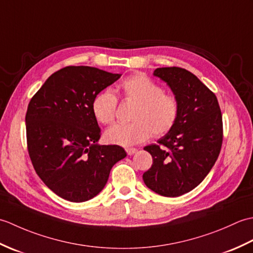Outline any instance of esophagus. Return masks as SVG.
Instances as JSON below:
<instances>
[{
  "mask_svg": "<svg viewBox=\"0 0 253 253\" xmlns=\"http://www.w3.org/2000/svg\"><path fill=\"white\" fill-rule=\"evenodd\" d=\"M126 152H127L128 155H132V154H135L137 152V149L136 148H127Z\"/></svg>",
  "mask_w": 253,
  "mask_h": 253,
  "instance_id": "1",
  "label": "esophagus"
}]
</instances>
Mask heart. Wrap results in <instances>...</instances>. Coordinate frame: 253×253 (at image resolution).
<instances>
[{
	"instance_id": "b5f03b06",
	"label": "heart",
	"mask_w": 253,
	"mask_h": 253,
	"mask_svg": "<svg viewBox=\"0 0 253 253\" xmlns=\"http://www.w3.org/2000/svg\"><path fill=\"white\" fill-rule=\"evenodd\" d=\"M122 96L135 102L131 123L116 124L104 133L107 142L129 147L138 144L153 135L162 137L169 132L178 117L179 103L174 94L163 92V88L143 74H135L121 84ZM118 101L114 93L104 90L92 101L95 120L103 125L113 123Z\"/></svg>"
}]
</instances>
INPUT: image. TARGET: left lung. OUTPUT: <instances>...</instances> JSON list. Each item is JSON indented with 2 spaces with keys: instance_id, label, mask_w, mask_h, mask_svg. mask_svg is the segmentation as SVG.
<instances>
[{
  "instance_id": "left-lung-1",
  "label": "left lung",
  "mask_w": 253,
  "mask_h": 253,
  "mask_svg": "<svg viewBox=\"0 0 253 253\" xmlns=\"http://www.w3.org/2000/svg\"><path fill=\"white\" fill-rule=\"evenodd\" d=\"M154 76L169 85L179 112L170 131L144 147L153 163L142 178L159 195L178 197L195 189L215 164L223 142L222 112L216 95L187 69L157 68Z\"/></svg>"
}]
</instances>
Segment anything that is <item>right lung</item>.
<instances>
[{"instance_id":"obj_1","label":"right lung","mask_w":253,"mask_h":253,"mask_svg":"<svg viewBox=\"0 0 253 253\" xmlns=\"http://www.w3.org/2000/svg\"><path fill=\"white\" fill-rule=\"evenodd\" d=\"M120 77L95 67L67 66L52 74L29 102L26 133L31 163L65 200L95 197L113 165L127 155L116 144H98L101 130L92 113L94 96Z\"/></svg>"}]
</instances>
